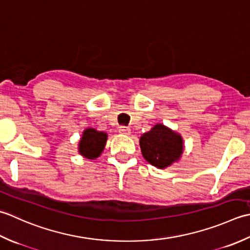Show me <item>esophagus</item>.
<instances>
[{
	"label": "esophagus",
	"mask_w": 250,
	"mask_h": 250,
	"mask_svg": "<svg viewBox=\"0 0 250 250\" xmlns=\"http://www.w3.org/2000/svg\"><path fill=\"white\" fill-rule=\"evenodd\" d=\"M119 131H120V134H122V135H129L130 134V128H128V127H126V126H120Z\"/></svg>",
	"instance_id": "esophagus-1"
}]
</instances>
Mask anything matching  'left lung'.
<instances>
[{
	"label": "left lung",
	"instance_id": "8db88e82",
	"mask_svg": "<svg viewBox=\"0 0 250 250\" xmlns=\"http://www.w3.org/2000/svg\"><path fill=\"white\" fill-rule=\"evenodd\" d=\"M139 144L145 159L161 169L177 162L183 152L182 137L163 124H156L142 135Z\"/></svg>",
	"mask_w": 250,
	"mask_h": 250
}]
</instances>
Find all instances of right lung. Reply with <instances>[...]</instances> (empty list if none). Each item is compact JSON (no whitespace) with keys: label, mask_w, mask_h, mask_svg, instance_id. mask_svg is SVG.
<instances>
[{"label":"right lung","mask_w":250,"mask_h":250,"mask_svg":"<svg viewBox=\"0 0 250 250\" xmlns=\"http://www.w3.org/2000/svg\"><path fill=\"white\" fill-rule=\"evenodd\" d=\"M108 135L95 128H86L79 144V152L86 159L95 160L104 149Z\"/></svg>","instance_id":"add662e5"}]
</instances>
